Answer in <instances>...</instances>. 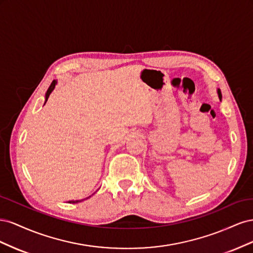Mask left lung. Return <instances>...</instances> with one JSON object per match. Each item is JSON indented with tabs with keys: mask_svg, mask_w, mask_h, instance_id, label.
I'll return each mask as SVG.
<instances>
[{
	"mask_svg": "<svg viewBox=\"0 0 253 253\" xmlns=\"http://www.w3.org/2000/svg\"><path fill=\"white\" fill-rule=\"evenodd\" d=\"M217 94H218V98H219V100H221V93H220V89H219V88H217Z\"/></svg>",
	"mask_w": 253,
	"mask_h": 253,
	"instance_id": "obj_1",
	"label": "left lung"
}]
</instances>
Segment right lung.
Listing matches in <instances>:
<instances>
[{
    "mask_svg": "<svg viewBox=\"0 0 253 253\" xmlns=\"http://www.w3.org/2000/svg\"><path fill=\"white\" fill-rule=\"evenodd\" d=\"M56 84H57V80H53V81L51 82L50 86L48 87V89H47V91H46V94H45V102H44V104L46 103L49 95L51 94V91L53 90V88H55V86H56ZM87 198H88V197H87ZM82 201H83V200H82ZM79 202H81V201H70L68 203H70V204H77V203H79Z\"/></svg>",
    "mask_w": 253,
    "mask_h": 253,
    "instance_id": "add662e5",
    "label": "right lung"
}]
</instances>
